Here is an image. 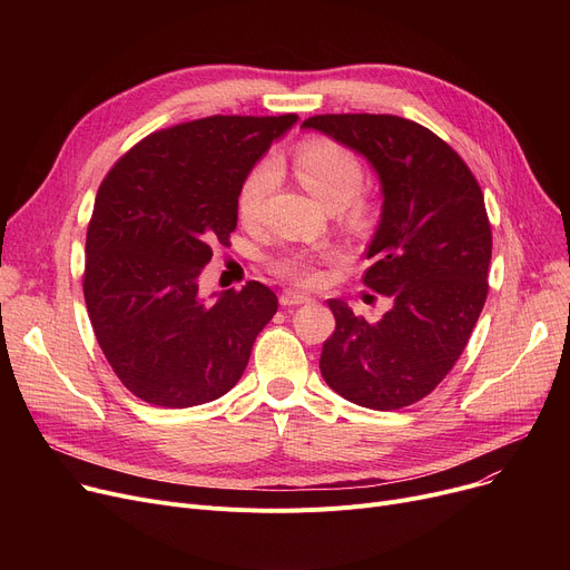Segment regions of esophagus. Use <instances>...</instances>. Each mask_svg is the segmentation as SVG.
<instances>
[{
    "label": "esophagus",
    "instance_id": "obj_1",
    "mask_svg": "<svg viewBox=\"0 0 570 570\" xmlns=\"http://www.w3.org/2000/svg\"><path fill=\"white\" fill-rule=\"evenodd\" d=\"M279 303H282V307L305 305V303H309V295H305V293H297V291H284V293L279 295Z\"/></svg>",
    "mask_w": 570,
    "mask_h": 570
}]
</instances>
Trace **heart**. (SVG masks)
Instances as JSON below:
<instances>
[{
    "mask_svg": "<svg viewBox=\"0 0 570 570\" xmlns=\"http://www.w3.org/2000/svg\"><path fill=\"white\" fill-rule=\"evenodd\" d=\"M295 175L303 187L318 198L325 207H346L351 205L365 185V170L361 159L344 145L312 138L295 149ZM277 183V164L273 159H261L243 179L237 189V215L243 222L256 219L258 209L267 194ZM353 207H357L353 203ZM331 258V252H305L295 249L277 256L273 261V273L286 282L312 286L318 282V263Z\"/></svg>",
    "mask_w": 570,
    "mask_h": 570,
    "instance_id": "1",
    "label": "heart"
}]
</instances>
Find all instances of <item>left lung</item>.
Listing matches in <instances>:
<instances>
[{
  "instance_id": "left-lung-1",
  "label": "left lung",
  "mask_w": 570,
  "mask_h": 570,
  "mask_svg": "<svg viewBox=\"0 0 570 570\" xmlns=\"http://www.w3.org/2000/svg\"><path fill=\"white\" fill-rule=\"evenodd\" d=\"M318 129L367 157L383 213L363 284L393 301L370 323L327 301L335 333L321 374L344 400L376 411L421 402L453 370L488 297L492 228L464 159L423 125L397 115H314Z\"/></svg>"
}]
</instances>
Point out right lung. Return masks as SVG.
<instances>
[{
  "label": "right lung",
  "mask_w": 570,
  "mask_h": 570,
  "mask_svg": "<svg viewBox=\"0 0 570 570\" xmlns=\"http://www.w3.org/2000/svg\"><path fill=\"white\" fill-rule=\"evenodd\" d=\"M297 115H213L149 134L119 157L87 226L82 293L108 365L147 404L228 393L277 314L261 282L207 303L198 275L230 245L237 189Z\"/></svg>",
  "instance_id": "add662e5"
}]
</instances>
